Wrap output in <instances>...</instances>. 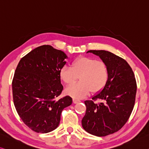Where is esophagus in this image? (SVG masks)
<instances>
[{"instance_id": "esophagus-1", "label": "esophagus", "mask_w": 149, "mask_h": 149, "mask_svg": "<svg viewBox=\"0 0 149 149\" xmlns=\"http://www.w3.org/2000/svg\"><path fill=\"white\" fill-rule=\"evenodd\" d=\"M73 102H74V104H77V103H79V102H81V100L79 99H77V98H73Z\"/></svg>"}]
</instances>
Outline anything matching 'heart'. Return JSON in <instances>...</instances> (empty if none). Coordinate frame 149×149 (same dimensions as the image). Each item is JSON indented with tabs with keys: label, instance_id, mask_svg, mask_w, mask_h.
<instances>
[{
	"label": "heart",
	"instance_id": "b5f03b06",
	"mask_svg": "<svg viewBox=\"0 0 149 149\" xmlns=\"http://www.w3.org/2000/svg\"><path fill=\"white\" fill-rule=\"evenodd\" d=\"M61 79L65 84L74 83L80 76L81 81L66 88L67 95L74 98H82L91 91L97 93L104 88L108 82L109 72L104 61L91 57H79L72 62V67L64 65L59 72Z\"/></svg>",
	"mask_w": 149,
	"mask_h": 149
}]
</instances>
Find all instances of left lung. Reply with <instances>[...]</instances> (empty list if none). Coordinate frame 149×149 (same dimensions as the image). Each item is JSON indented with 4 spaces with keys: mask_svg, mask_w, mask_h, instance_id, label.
Masks as SVG:
<instances>
[{
    "mask_svg": "<svg viewBox=\"0 0 149 149\" xmlns=\"http://www.w3.org/2000/svg\"><path fill=\"white\" fill-rule=\"evenodd\" d=\"M108 66V82L101 91L84 101L86 113L82 126L88 133L104 136L119 130L127 122L134 108L136 82L131 67L125 59L111 52L91 50ZM99 99L102 102L94 101Z\"/></svg>",
    "mask_w": 149,
    "mask_h": 149,
    "instance_id": "obj_1",
    "label": "left lung"
}]
</instances>
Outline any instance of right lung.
Wrapping results in <instances>:
<instances>
[{
    "label": "right lung",
    "instance_id": "right-lung-1",
    "mask_svg": "<svg viewBox=\"0 0 149 149\" xmlns=\"http://www.w3.org/2000/svg\"><path fill=\"white\" fill-rule=\"evenodd\" d=\"M67 58L51 45L36 48L20 59L13 79V97L20 118L29 129L47 133L58 127L69 96L57 99L63 90L59 72Z\"/></svg>",
    "mask_w": 149,
    "mask_h": 149
}]
</instances>
